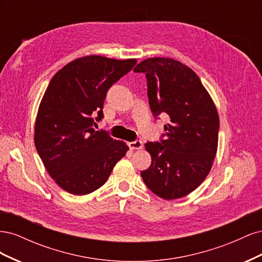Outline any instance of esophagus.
I'll list each match as a JSON object with an SVG mask.
<instances>
[{
    "label": "esophagus",
    "instance_id": "obj_1",
    "mask_svg": "<svg viewBox=\"0 0 262 262\" xmlns=\"http://www.w3.org/2000/svg\"><path fill=\"white\" fill-rule=\"evenodd\" d=\"M129 147H130L131 149H141L142 147H143V143H142V141L137 140V141L130 142V143H129Z\"/></svg>",
    "mask_w": 262,
    "mask_h": 262
}]
</instances>
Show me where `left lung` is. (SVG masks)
<instances>
[{
  "label": "left lung",
  "instance_id": "8db88e82",
  "mask_svg": "<svg viewBox=\"0 0 262 262\" xmlns=\"http://www.w3.org/2000/svg\"><path fill=\"white\" fill-rule=\"evenodd\" d=\"M144 73L155 118L170 121L161 142H147L152 157L141 176L150 191L175 200L192 192L208 176L217 150L220 119L200 78L189 67L170 58H148L134 68Z\"/></svg>",
  "mask_w": 262,
  "mask_h": 262
}]
</instances>
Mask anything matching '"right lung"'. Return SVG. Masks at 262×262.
I'll use <instances>...</instances> for the list:
<instances>
[{
    "mask_svg": "<svg viewBox=\"0 0 262 262\" xmlns=\"http://www.w3.org/2000/svg\"><path fill=\"white\" fill-rule=\"evenodd\" d=\"M137 64L87 55L54 74L43 94L35 124V145L51 178L69 193L89 194L107 181L115 165L128 152L94 125L104 117L108 90Z\"/></svg>",
    "mask_w": 262,
    "mask_h": 262,
    "instance_id": "right-lung-1",
    "label": "right lung"
}]
</instances>
